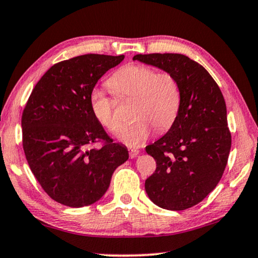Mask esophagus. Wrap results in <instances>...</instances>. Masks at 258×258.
<instances>
[{"label":"esophagus","instance_id":"obj_1","mask_svg":"<svg viewBox=\"0 0 258 258\" xmlns=\"http://www.w3.org/2000/svg\"><path fill=\"white\" fill-rule=\"evenodd\" d=\"M128 154H130L131 158H136V157H138V155L140 154V151L137 149H128Z\"/></svg>","mask_w":258,"mask_h":258}]
</instances>
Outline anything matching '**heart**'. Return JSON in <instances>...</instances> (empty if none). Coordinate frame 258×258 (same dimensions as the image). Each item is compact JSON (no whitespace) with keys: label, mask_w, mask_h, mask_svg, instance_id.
I'll return each instance as SVG.
<instances>
[{"label":"heart","mask_w":258,"mask_h":258,"mask_svg":"<svg viewBox=\"0 0 258 258\" xmlns=\"http://www.w3.org/2000/svg\"><path fill=\"white\" fill-rule=\"evenodd\" d=\"M109 86L120 96L136 97L133 117L137 119L121 130L119 139L130 147H140L150 137L153 125L159 131L169 128L181 104L180 86L170 73H157L145 65H127L109 79ZM91 108L105 128L116 133L121 122L114 114L116 101L95 88L89 97Z\"/></svg>","instance_id":"b5f03b06"}]
</instances>
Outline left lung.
I'll return each mask as SVG.
<instances>
[{"instance_id": "left-lung-1", "label": "left lung", "mask_w": 258, "mask_h": 258, "mask_svg": "<svg viewBox=\"0 0 258 258\" xmlns=\"http://www.w3.org/2000/svg\"><path fill=\"white\" fill-rule=\"evenodd\" d=\"M133 60L170 73L180 86L177 118L166 134L146 147L157 166L145 188L163 209H188L215 189L227 164L231 133L224 96L209 72L185 55L139 54Z\"/></svg>"}]
</instances>
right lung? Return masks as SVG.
<instances>
[{
	"label": "right lung",
	"mask_w": 258,
	"mask_h": 258,
	"mask_svg": "<svg viewBox=\"0 0 258 258\" xmlns=\"http://www.w3.org/2000/svg\"><path fill=\"white\" fill-rule=\"evenodd\" d=\"M124 55L87 54L63 60L44 73L22 117L23 147L36 180L56 202L72 208L95 203L112 173L128 159L94 116L89 97L100 78ZM99 140L100 150H88Z\"/></svg>",
	"instance_id": "1"
}]
</instances>
